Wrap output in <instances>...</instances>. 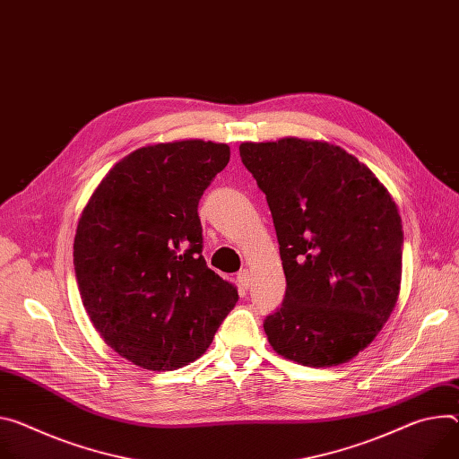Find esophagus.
<instances>
[{
  "instance_id": "esophagus-1",
  "label": "esophagus",
  "mask_w": 459,
  "mask_h": 459,
  "mask_svg": "<svg viewBox=\"0 0 459 459\" xmlns=\"http://www.w3.org/2000/svg\"><path fill=\"white\" fill-rule=\"evenodd\" d=\"M248 281H251V274H248L247 269H243L241 273H238V283H239V289H248Z\"/></svg>"
}]
</instances>
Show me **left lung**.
<instances>
[{"label": "left lung", "instance_id": "left-lung-1", "mask_svg": "<svg viewBox=\"0 0 459 459\" xmlns=\"http://www.w3.org/2000/svg\"><path fill=\"white\" fill-rule=\"evenodd\" d=\"M239 155L267 197L287 281L264 322L269 344L304 366L348 362L377 337L399 297L395 201L335 144L285 137L241 143Z\"/></svg>", "mask_w": 459, "mask_h": 459}]
</instances>
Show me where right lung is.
<instances>
[{"label": "right lung", "mask_w": 459, "mask_h": 459, "mask_svg": "<svg viewBox=\"0 0 459 459\" xmlns=\"http://www.w3.org/2000/svg\"><path fill=\"white\" fill-rule=\"evenodd\" d=\"M229 159L227 144L199 139L139 148L82 211L73 243L82 304L104 342L144 369L199 359L238 302L201 256L197 216Z\"/></svg>", "instance_id": "1"}]
</instances>
